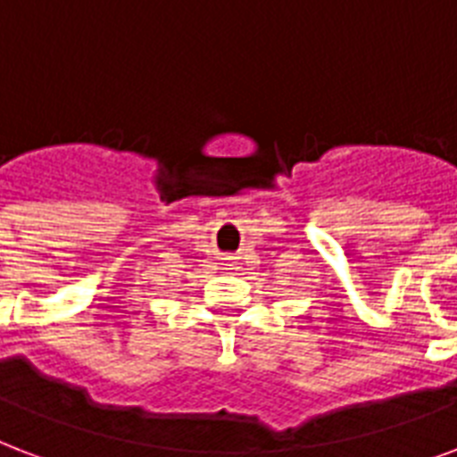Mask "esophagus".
<instances>
[{"instance_id": "34e87169", "label": "esophagus", "mask_w": 457, "mask_h": 457, "mask_svg": "<svg viewBox=\"0 0 457 457\" xmlns=\"http://www.w3.org/2000/svg\"><path fill=\"white\" fill-rule=\"evenodd\" d=\"M228 261H229V256H228Z\"/></svg>"}]
</instances>
